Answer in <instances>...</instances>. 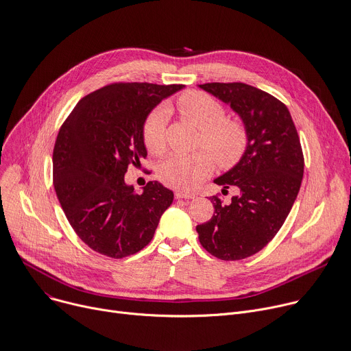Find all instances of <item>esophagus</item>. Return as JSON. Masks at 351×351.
I'll return each mask as SVG.
<instances>
[{
	"instance_id": "34e87169",
	"label": "esophagus",
	"mask_w": 351,
	"mask_h": 351,
	"mask_svg": "<svg viewBox=\"0 0 351 351\" xmlns=\"http://www.w3.org/2000/svg\"><path fill=\"white\" fill-rule=\"evenodd\" d=\"M196 196L193 193H186V192H180V190H176L175 192V199H195Z\"/></svg>"
}]
</instances>
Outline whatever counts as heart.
Masks as SVG:
<instances>
[{
    "instance_id": "1",
    "label": "heart",
    "mask_w": 351,
    "mask_h": 351,
    "mask_svg": "<svg viewBox=\"0 0 351 351\" xmlns=\"http://www.w3.org/2000/svg\"><path fill=\"white\" fill-rule=\"evenodd\" d=\"M176 106L183 119L202 130L200 144L214 155L218 165L230 168L241 161L249 143L246 127L239 120L227 119L224 106L215 98L200 90H189L178 99ZM168 116L169 110L159 106L145 119L143 140L148 151L156 154L164 149ZM213 167V156L207 151L173 154L159 164L158 176L171 187L190 190L211 173Z\"/></svg>"
}]
</instances>
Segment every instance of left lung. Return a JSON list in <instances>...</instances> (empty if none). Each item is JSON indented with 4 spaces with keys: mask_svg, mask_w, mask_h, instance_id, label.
<instances>
[{
    "mask_svg": "<svg viewBox=\"0 0 351 351\" xmlns=\"http://www.w3.org/2000/svg\"><path fill=\"white\" fill-rule=\"evenodd\" d=\"M238 113L247 132L241 161L214 179L222 192L239 195L224 204L210 197L214 214L196 227L202 246L221 261H241L262 250L278 232L300 192L304 155L287 106L270 93L243 82L199 85Z\"/></svg>",
    "mask_w": 351,
    "mask_h": 351,
    "instance_id": "8db88e82",
    "label": "left lung"
}]
</instances>
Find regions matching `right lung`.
Here are the masks:
<instances>
[{
  "label": "right lung",
  "mask_w": 351,
  "mask_h": 351,
  "mask_svg": "<svg viewBox=\"0 0 351 351\" xmlns=\"http://www.w3.org/2000/svg\"><path fill=\"white\" fill-rule=\"evenodd\" d=\"M183 85L116 82L84 97L62 123L53 149V183L70 226L90 249L113 259L145 247L173 192L151 180L137 195L124 180L147 156L143 125Z\"/></svg>",
  "instance_id": "obj_1"
}]
</instances>
